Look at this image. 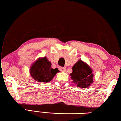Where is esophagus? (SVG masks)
Here are the masks:
<instances>
[{
    "instance_id": "obj_1",
    "label": "esophagus",
    "mask_w": 121,
    "mask_h": 121,
    "mask_svg": "<svg viewBox=\"0 0 121 121\" xmlns=\"http://www.w3.org/2000/svg\"><path fill=\"white\" fill-rule=\"evenodd\" d=\"M59 70L61 71H62V72H64V71H65V70H66V68H65V67H59Z\"/></svg>"
}]
</instances>
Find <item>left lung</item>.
I'll use <instances>...</instances> for the list:
<instances>
[{
  "label": "left lung",
  "mask_w": 121,
  "mask_h": 121,
  "mask_svg": "<svg viewBox=\"0 0 121 121\" xmlns=\"http://www.w3.org/2000/svg\"><path fill=\"white\" fill-rule=\"evenodd\" d=\"M72 69L73 72L70 74L71 78L78 87L86 88L93 83V70L87 63L79 60L73 65Z\"/></svg>",
  "instance_id": "8db88e82"
}]
</instances>
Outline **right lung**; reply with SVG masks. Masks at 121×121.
I'll return each mask as SVG.
<instances>
[{
	"label": "right lung",
	"mask_w": 121,
	"mask_h": 121,
	"mask_svg": "<svg viewBox=\"0 0 121 121\" xmlns=\"http://www.w3.org/2000/svg\"><path fill=\"white\" fill-rule=\"evenodd\" d=\"M58 68L53 69L51 62L46 56L39 58L30 67V73L35 80L40 83L50 82L58 73Z\"/></svg>",
	"instance_id": "1"
}]
</instances>
